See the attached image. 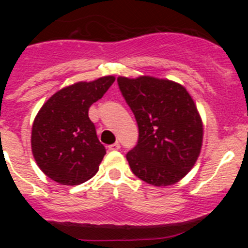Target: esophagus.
<instances>
[{"label":"esophagus","instance_id":"1","mask_svg":"<svg viewBox=\"0 0 248 248\" xmlns=\"http://www.w3.org/2000/svg\"><path fill=\"white\" fill-rule=\"evenodd\" d=\"M108 149L110 150V151H117V150H120V144L119 142H115V144L109 145Z\"/></svg>","mask_w":248,"mask_h":248}]
</instances>
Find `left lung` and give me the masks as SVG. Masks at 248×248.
<instances>
[{
  "label": "left lung",
  "mask_w": 248,
  "mask_h": 248,
  "mask_svg": "<svg viewBox=\"0 0 248 248\" xmlns=\"http://www.w3.org/2000/svg\"><path fill=\"white\" fill-rule=\"evenodd\" d=\"M120 91L139 129L126 158L136 176L154 186L181 180L196 163L202 142V124L184 86L152 77L117 78Z\"/></svg>",
  "instance_id": "1"
}]
</instances>
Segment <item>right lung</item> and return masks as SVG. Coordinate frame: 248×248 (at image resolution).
Returning a JSON list of instances; mask_svg holds the SVG:
<instances>
[{
  "mask_svg": "<svg viewBox=\"0 0 248 248\" xmlns=\"http://www.w3.org/2000/svg\"><path fill=\"white\" fill-rule=\"evenodd\" d=\"M114 81V77H103L77 82L52 94L38 111L32 126V154L50 179L76 186L98 171L106 147L97 138L89 109Z\"/></svg>",
  "mask_w": 248,
  "mask_h": 248,
  "instance_id": "obj_1",
  "label": "right lung"
}]
</instances>
